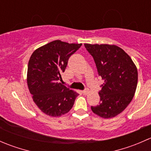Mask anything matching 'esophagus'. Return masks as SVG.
Listing matches in <instances>:
<instances>
[{
	"mask_svg": "<svg viewBox=\"0 0 151 151\" xmlns=\"http://www.w3.org/2000/svg\"><path fill=\"white\" fill-rule=\"evenodd\" d=\"M88 93H89V90H88V88H85L84 91H83V93L84 94V95H87Z\"/></svg>",
	"mask_w": 151,
	"mask_h": 151,
	"instance_id": "1",
	"label": "esophagus"
}]
</instances>
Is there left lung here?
<instances>
[{"label": "left lung", "instance_id": "obj_1", "mask_svg": "<svg viewBox=\"0 0 151 151\" xmlns=\"http://www.w3.org/2000/svg\"><path fill=\"white\" fill-rule=\"evenodd\" d=\"M85 47L104 81L99 92L101 102L91 109L103 118H113L126 109L134 96L137 67L129 55L116 45L85 44Z\"/></svg>", "mask_w": 151, "mask_h": 151}]
</instances>
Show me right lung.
I'll return each mask as SVG.
<instances>
[{"label": "right lung", "mask_w": 151, "mask_h": 151, "mask_svg": "<svg viewBox=\"0 0 151 151\" xmlns=\"http://www.w3.org/2000/svg\"><path fill=\"white\" fill-rule=\"evenodd\" d=\"M82 44L55 40L35 50L28 66L27 83L33 101L47 115L58 117L69 112L78 96L58 83L68 60Z\"/></svg>", "instance_id": "1"}]
</instances>
